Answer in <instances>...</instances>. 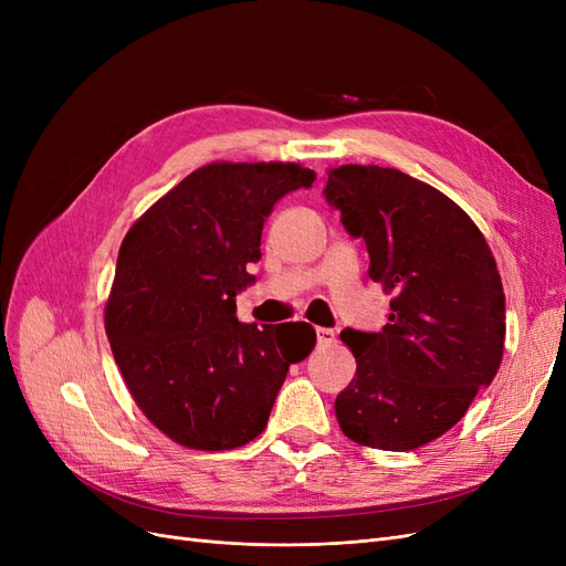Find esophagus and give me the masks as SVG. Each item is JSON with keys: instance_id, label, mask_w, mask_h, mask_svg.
<instances>
[{"instance_id": "34e87169", "label": "esophagus", "mask_w": 566, "mask_h": 566, "mask_svg": "<svg viewBox=\"0 0 566 566\" xmlns=\"http://www.w3.org/2000/svg\"><path fill=\"white\" fill-rule=\"evenodd\" d=\"M316 337H318V347H331L335 342V331L331 328H316Z\"/></svg>"}]
</instances>
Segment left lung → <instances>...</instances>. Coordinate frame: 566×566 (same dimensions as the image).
Returning <instances> with one entry per match:
<instances>
[{
    "mask_svg": "<svg viewBox=\"0 0 566 566\" xmlns=\"http://www.w3.org/2000/svg\"><path fill=\"white\" fill-rule=\"evenodd\" d=\"M325 198L364 238L389 316L380 333L342 331L356 375L335 399L345 437L382 451L424 447L468 413L503 361L499 266L468 212L394 167L328 169Z\"/></svg>",
    "mask_w": 566,
    "mask_h": 566,
    "instance_id": "1",
    "label": "left lung"
}]
</instances>
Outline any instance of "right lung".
Wrapping results in <instances>:
<instances>
[{
	"instance_id": "right-lung-1",
	"label": "right lung",
	"mask_w": 566,
	"mask_h": 566,
	"mask_svg": "<svg viewBox=\"0 0 566 566\" xmlns=\"http://www.w3.org/2000/svg\"><path fill=\"white\" fill-rule=\"evenodd\" d=\"M314 181L297 163H210L153 202L119 245L106 335L132 399L179 447L231 451L260 437L290 364L314 349L306 323L235 318L264 219Z\"/></svg>"
}]
</instances>
